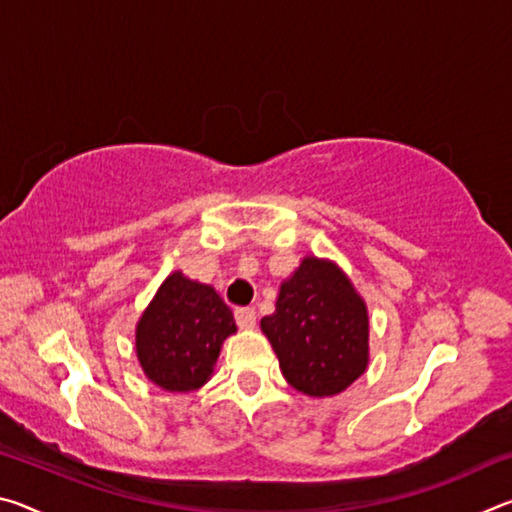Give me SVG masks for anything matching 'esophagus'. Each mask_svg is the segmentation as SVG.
I'll return each instance as SVG.
<instances>
[{"mask_svg": "<svg viewBox=\"0 0 512 512\" xmlns=\"http://www.w3.org/2000/svg\"><path fill=\"white\" fill-rule=\"evenodd\" d=\"M235 318L241 329H253L257 323V311L253 307H241L235 311Z\"/></svg>", "mask_w": 512, "mask_h": 512, "instance_id": "34e87169", "label": "esophagus"}]
</instances>
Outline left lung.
<instances>
[{"instance_id": "obj_1", "label": "left lung", "mask_w": 512, "mask_h": 512, "mask_svg": "<svg viewBox=\"0 0 512 512\" xmlns=\"http://www.w3.org/2000/svg\"><path fill=\"white\" fill-rule=\"evenodd\" d=\"M262 332L284 379L309 397L345 391L368 368V309L339 266L305 257L282 282Z\"/></svg>"}]
</instances>
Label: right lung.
<instances>
[{"label": "right lung", "mask_w": 512, "mask_h": 512, "mask_svg": "<svg viewBox=\"0 0 512 512\" xmlns=\"http://www.w3.org/2000/svg\"><path fill=\"white\" fill-rule=\"evenodd\" d=\"M235 332V316L214 287L176 271L137 320V361L164 391H196L212 377L223 341Z\"/></svg>", "instance_id": "right-lung-1"}]
</instances>
